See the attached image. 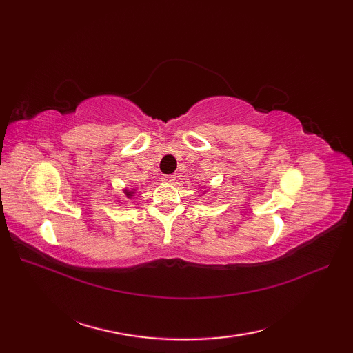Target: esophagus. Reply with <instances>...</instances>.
Here are the masks:
<instances>
[{
  "label": "esophagus",
  "instance_id": "esophagus-1",
  "mask_svg": "<svg viewBox=\"0 0 353 353\" xmlns=\"http://www.w3.org/2000/svg\"><path fill=\"white\" fill-rule=\"evenodd\" d=\"M162 181L165 184H172V183H175V175H165L162 178Z\"/></svg>",
  "mask_w": 353,
  "mask_h": 353
}]
</instances>
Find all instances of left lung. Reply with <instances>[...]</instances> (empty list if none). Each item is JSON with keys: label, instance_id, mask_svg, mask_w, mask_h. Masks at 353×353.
Wrapping results in <instances>:
<instances>
[{"label": "left lung", "instance_id": "8db88e82", "mask_svg": "<svg viewBox=\"0 0 353 353\" xmlns=\"http://www.w3.org/2000/svg\"><path fill=\"white\" fill-rule=\"evenodd\" d=\"M206 193V191H201V194H205Z\"/></svg>", "mask_w": 353, "mask_h": 353}]
</instances>
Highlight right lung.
Instances as JSON below:
<instances>
[{"label":"right lung","mask_w":353,"mask_h":353,"mask_svg":"<svg viewBox=\"0 0 353 353\" xmlns=\"http://www.w3.org/2000/svg\"><path fill=\"white\" fill-rule=\"evenodd\" d=\"M123 191V194H125V199H128V200H131L132 197H134V194H135V188H123L122 190ZM119 203H122V200H117Z\"/></svg>","instance_id":"1"}]
</instances>
